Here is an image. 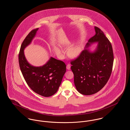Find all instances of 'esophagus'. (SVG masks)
<instances>
[{
	"label": "esophagus",
	"mask_w": 130,
	"mask_h": 130,
	"mask_svg": "<svg viewBox=\"0 0 130 130\" xmlns=\"http://www.w3.org/2000/svg\"><path fill=\"white\" fill-rule=\"evenodd\" d=\"M67 70H70L71 69V64H68L67 66Z\"/></svg>",
	"instance_id": "34e87169"
}]
</instances>
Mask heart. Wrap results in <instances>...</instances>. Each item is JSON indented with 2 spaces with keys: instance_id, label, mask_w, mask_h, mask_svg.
I'll return each mask as SVG.
<instances>
[{
  "instance_id": "b5f03b06",
  "label": "heart",
  "mask_w": 130,
  "mask_h": 130,
  "mask_svg": "<svg viewBox=\"0 0 130 130\" xmlns=\"http://www.w3.org/2000/svg\"><path fill=\"white\" fill-rule=\"evenodd\" d=\"M70 43L66 44L65 45L68 47L70 45ZM55 52L57 55H60L62 53L61 51L57 47L56 48ZM81 52H82V48H81L80 46L77 45V46H75L74 47H73L69 50V51L68 52V55L70 57L74 58V57H76L78 56L80 54V53H81Z\"/></svg>"
}]
</instances>
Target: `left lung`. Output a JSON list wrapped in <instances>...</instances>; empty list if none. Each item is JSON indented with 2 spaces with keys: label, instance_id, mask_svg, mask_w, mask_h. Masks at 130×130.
I'll return each instance as SVG.
<instances>
[{
  "label": "left lung",
  "instance_id": "left-lung-1",
  "mask_svg": "<svg viewBox=\"0 0 130 130\" xmlns=\"http://www.w3.org/2000/svg\"><path fill=\"white\" fill-rule=\"evenodd\" d=\"M94 29L95 34L89 40L86 49L71 61L75 88L84 95L100 91L107 83L112 69L113 54L111 43L100 28L95 26ZM96 41L98 46L93 53L86 49Z\"/></svg>",
  "mask_w": 130,
  "mask_h": 130
}]
</instances>
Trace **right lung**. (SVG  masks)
Segmentation results:
<instances>
[{
    "label": "right lung",
    "instance_id": "obj_1",
    "mask_svg": "<svg viewBox=\"0 0 130 130\" xmlns=\"http://www.w3.org/2000/svg\"><path fill=\"white\" fill-rule=\"evenodd\" d=\"M38 28L32 30L23 41L19 53V67L29 88L35 93L45 97L54 95L57 91L66 72L62 61L51 57L46 64L36 67L30 64L24 55V49L35 37Z\"/></svg>",
    "mask_w": 130,
    "mask_h": 130
}]
</instances>
